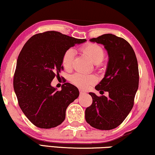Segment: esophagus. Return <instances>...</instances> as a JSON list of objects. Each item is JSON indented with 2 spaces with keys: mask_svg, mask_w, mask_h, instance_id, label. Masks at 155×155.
I'll list each match as a JSON object with an SVG mask.
<instances>
[{
  "mask_svg": "<svg viewBox=\"0 0 155 155\" xmlns=\"http://www.w3.org/2000/svg\"><path fill=\"white\" fill-rule=\"evenodd\" d=\"M79 93H80V95H82V94H84L86 93L85 91H83L82 89H79Z\"/></svg>",
  "mask_w": 155,
  "mask_h": 155,
  "instance_id": "1",
  "label": "esophagus"
}]
</instances>
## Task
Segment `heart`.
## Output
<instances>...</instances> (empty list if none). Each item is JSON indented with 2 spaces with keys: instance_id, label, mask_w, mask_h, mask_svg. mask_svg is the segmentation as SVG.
Instances as JSON below:
<instances>
[{
  "instance_id": "heart-1",
  "label": "heart",
  "mask_w": 155,
  "mask_h": 155,
  "mask_svg": "<svg viewBox=\"0 0 155 155\" xmlns=\"http://www.w3.org/2000/svg\"><path fill=\"white\" fill-rule=\"evenodd\" d=\"M79 51L85 55L94 64H99L104 60L105 52L100 46L88 43L79 48ZM74 52L72 48H68L64 53L61 58V64L64 69L69 70L72 67L74 61ZM70 80L74 85L82 89H86L89 86L94 84L97 81V78L94 75H84L76 73L70 77Z\"/></svg>"
}]
</instances>
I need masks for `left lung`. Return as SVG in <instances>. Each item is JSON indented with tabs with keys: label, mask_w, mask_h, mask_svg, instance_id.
I'll return each instance as SVG.
<instances>
[{
	"label": "left lung",
	"mask_w": 155,
	"mask_h": 155,
	"mask_svg": "<svg viewBox=\"0 0 155 155\" xmlns=\"http://www.w3.org/2000/svg\"><path fill=\"white\" fill-rule=\"evenodd\" d=\"M103 44L109 54L107 69L104 79L95 87L97 91L109 92V97H98L90 92L92 104L85 111L88 124L101 130L119 126L134 106L139 86V68L136 55L124 38L107 34L91 38Z\"/></svg>",
	"instance_id": "obj_1"
}]
</instances>
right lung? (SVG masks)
I'll return each mask as SVG.
<instances>
[{
    "label": "right lung",
    "instance_id": "obj_1",
    "mask_svg": "<svg viewBox=\"0 0 155 155\" xmlns=\"http://www.w3.org/2000/svg\"><path fill=\"white\" fill-rule=\"evenodd\" d=\"M86 41L49 31L35 34L23 46L17 59L13 88L19 107L35 126L50 129L61 124L68 106L79 97L73 84L64 83L56 91L51 83L63 70L64 53Z\"/></svg>",
    "mask_w": 155,
    "mask_h": 155
}]
</instances>
